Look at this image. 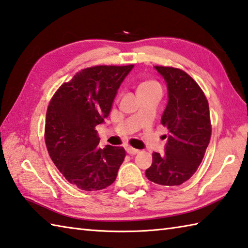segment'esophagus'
Listing matches in <instances>:
<instances>
[{
    "mask_svg": "<svg viewBox=\"0 0 248 248\" xmlns=\"http://www.w3.org/2000/svg\"><path fill=\"white\" fill-rule=\"evenodd\" d=\"M126 152L130 154V155H135V154L139 153V150H137V149H134L132 147H126Z\"/></svg>",
    "mask_w": 248,
    "mask_h": 248,
    "instance_id": "obj_1",
    "label": "esophagus"
}]
</instances>
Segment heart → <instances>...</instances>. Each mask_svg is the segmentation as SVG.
Returning <instances> with one entry per match:
<instances>
[{
    "mask_svg": "<svg viewBox=\"0 0 248 248\" xmlns=\"http://www.w3.org/2000/svg\"><path fill=\"white\" fill-rule=\"evenodd\" d=\"M154 88H160V85H158V84L154 81H144V82L140 83L138 85L137 93L154 90Z\"/></svg>",
    "mask_w": 248,
    "mask_h": 248,
    "instance_id": "obj_1",
    "label": "heart"
}]
</instances>
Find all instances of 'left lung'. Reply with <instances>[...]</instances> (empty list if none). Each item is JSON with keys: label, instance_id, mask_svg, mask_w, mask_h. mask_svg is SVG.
Here are the masks:
<instances>
[{"label": "left lung", "instance_id": "8db88e82", "mask_svg": "<svg viewBox=\"0 0 248 248\" xmlns=\"http://www.w3.org/2000/svg\"><path fill=\"white\" fill-rule=\"evenodd\" d=\"M164 78L168 101L161 123L168 135L165 153L152 154L147 178L162 186H179L190 179L202 162L212 126L206 97L192 78L180 69L154 67Z\"/></svg>", "mask_w": 248, "mask_h": 248}]
</instances>
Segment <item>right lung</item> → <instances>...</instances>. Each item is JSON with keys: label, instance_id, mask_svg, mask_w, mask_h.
Wrapping results in <instances>:
<instances>
[{"label": "right lung", "instance_id": "add662e5", "mask_svg": "<svg viewBox=\"0 0 248 248\" xmlns=\"http://www.w3.org/2000/svg\"><path fill=\"white\" fill-rule=\"evenodd\" d=\"M133 68L84 69L51 98L46 112V147L56 167L78 189L101 190L116 178L125 150L109 144L100 149L96 127L109 116L118 90Z\"/></svg>", "mask_w": 248, "mask_h": 248}]
</instances>
